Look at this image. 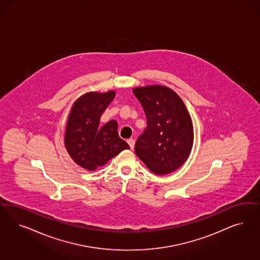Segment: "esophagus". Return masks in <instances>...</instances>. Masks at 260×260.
Masks as SVG:
<instances>
[{
	"mask_svg": "<svg viewBox=\"0 0 260 260\" xmlns=\"http://www.w3.org/2000/svg\"><path fill=\"white\" fill-rule=\"evenodd\" d=\"M127 143L129 144V146H130V148L131 149H133L135 146V141L133 139H129V140H127Z\"/></svg>",
	"mask_w": 260,
	"mask_h": 260,
	"instance_id": "1",
	"label": "esophagus"
}]
</instances>
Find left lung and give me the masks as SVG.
<instances>
[{
	"label": "left lung",
	"instance_id": "obj_1",
	"mask_svg": "<svg viewBox=\"0 0 260 260\" xmlns=\"http://www.w3.org/2000/svg\"><path fill=\"white\" fill-rule=\"evenodd\" d=\"M146 116V128L135 144L136 155L151 172L165 175L180 168L193 144L191 118L176 92L154 85L133 90Z\"/></svg>",
	"mask_w": 260,
	"mask_h": 260
}]
</instances>
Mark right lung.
Listing matches in <instances>:
<instances>
[{
    "mask_svg": "<svg viewBox=\"0 0 260 260\" xmlns=\"http://www.w3.org/2000/svg\"><path fill=\"white\" fill-rule=\"evenodd\" d=\"M116 92H88L75 102L68 119L65 145L72 159L81 168L94 170L119 152L129 149L117 134V122L100 126L101 115Z\"/></svg>",
    "mask_w": 260,
    "mask_h": 260,
    "instance_id": "add662e5",
    "label": "right lung"
}]
</instances>
